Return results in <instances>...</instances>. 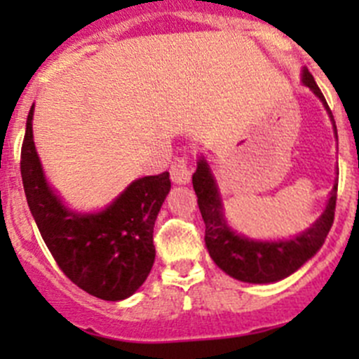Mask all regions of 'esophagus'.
<instances>
[{"label": "esophagus", "mask_w": 359, "mask_h": 359, "mask_svg": "<svg viewBox=\"0 0 359 359\" xmlns=\"http://www.w3.org/2000/svg\"><path fill=\"white\" fill-rule=\"evenodd\" d=\"M191 170L189 163H187L186 158H175L172 161V166H170V175H172V180L175 184H187L191 180Z\"/></svg>", "instance_id": "esophagus-1"}]
</instances>
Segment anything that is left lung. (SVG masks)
I'll list each match as a JSON object with an SVG mask.
<instances>
[{
	"label": "left lung",
	"instance_id": "1",
	"mask_svg": "<svg viewBox=\"0 0 359 359\" xmlns=\"http://www.w3.org/2000/svg\"><path fill=\"white\" fill-rule=\"evenodd\" d=\"M302 83L323 102L334 125L337 139V126L330 107L320 86L314 81L313 74L306 67L302 69ZM193 187L196 191L198 206L205 220V245L210 257L224 273L245 283H274L290 276L323 247L325 238L334 224L337 180L320 219L299 236L278 241L250 240L231 229L224 215L215 177L203 156L198 159V168L193 175Z\"/></svg>",
	"mask_w": 359,
	"mask_h": 359
}]
</instances>
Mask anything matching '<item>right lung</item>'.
I'll return each mask as SVG.
<instances>
[{
    "label": "right lung",
    "instance_id": "right-lung-1",
    "mask_svg": "<svg viewBox=\"0 0 359 359\" xmlns=\"http://www.w3.org/2000/svg\"><path fill=\"white\" fill-rule=\"evenodd\" d=\"M34 106L27 114L20 173L34 222L55 262L81 290L102 300L133 295L151 273L153 229L170 193V173L137 179L100 212L67 208L46 182L32 139Z\"/></svg>",
    "mask_w": 359,
    "mask_h": 359
}]
</instances>
